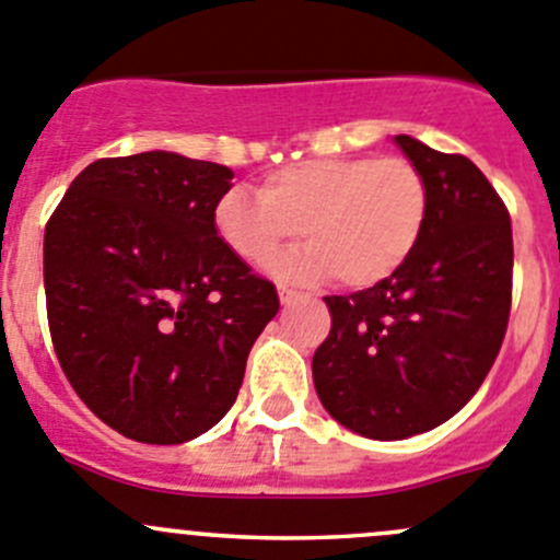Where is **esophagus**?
<instances>
[{
  "label": "esophagus",
  "mask_w": 560,
  "mask_h": 560,
  "mask_svg": "<svg viewBox=\"0 0 560 560\" xmlns=\"http://www.w3.org/2000/svg\"><path fill=\"white\" fill-rule=\"evenodd\" d=\"M298 298H301V292L292 290V287H287V284H279V301L281 303H292V301H298Z\"/></svg>",
  "instance_id": "1"
}]
</instances>
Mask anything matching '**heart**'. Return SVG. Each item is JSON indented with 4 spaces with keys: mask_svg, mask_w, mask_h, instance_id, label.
<instances>
[{
    "mask_svg": "<svg viewBox=\"0 0 560 560\" xmlns=\"http://www.w3.org/2000/svg\"><path fill=\"white\" fill-rule=\"evenodd\" d=\"M430 219V186L401 155H347L287 164L259 180L257 199L230 188L213 224L248 265L279 257L303 235L306 252L279 259L290 279H330L366 290L390 279L416 252Z\"/></svg>",
    "mask_w": 560,
    "mask_h": 560,
    "instance_id": "b5f03b06",
    "label": "heart"
}]
</instances>
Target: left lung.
<instances>
[{"label":"left lung","mask_w":560,"mask_h":560,"mask_svg":"<svg viewBox=\"0 0 560 560\" xmlns=\"http://www.w3.org/2000/svg\"><path fill=\"white\" fill-rule=\"evenodd\" d=\"M396 144L430 186V219L390 279L328 295L330 334L312 361L325 410L374 441H401L468 405L512 312V219L485 172L412 136Z\"/></svg>","instance_id":"8db88e82"}]
</instances>
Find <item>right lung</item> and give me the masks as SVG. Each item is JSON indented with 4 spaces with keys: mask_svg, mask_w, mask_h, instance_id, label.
<instances>
[{
    "mask_svg": "<svg viewBox=\"0 0 560 560\" xmlns=\"http://www.w3.org/2000/svg\"><path fill=\"white\" fill-rule=\"evenodd\" d=\"M232 172L177 153L97 159L46 224L54 352L119 435L175 446L219 424L279 312L276 287L213 224Z\"/></svg>",
    "mask_w": 560,
    "mask_h": 560,
    "instance_id": "1",
    "label": "right lung"
}]
</instances>
